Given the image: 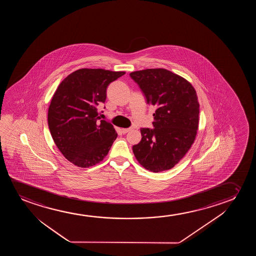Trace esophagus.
I'll list each match as a JSON object with an SVG mask.
<instances>
[{
	"label": "esophagus",
	"instance_id": "34e87169",
	"mask_svg": "<svg viewBox=\"0 0 256 256\" xmlns=\"http://www.w3.org/2000/svg\"><path fill=\"white\" fill-rule=\"evenodd\" d=\"M130 130H131V128H122V134H126L128 132H130Z\"/></svg>",
	"mask_w": 256,
	"mask_h": 256
}]
</instances>
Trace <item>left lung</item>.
<instances>
[{
	"mask_svg": "<svg viewBox=\"0 0 256 256\" xmlns=\"http://www.w3.org/2000/svg\"><path fill=\"white\" fill-rule=\"evenodd\" d=\"M130 75L147 104L156 108L154 128H140L142 140L134 145V154L148 170H168L186 156L196 138L200 114L196 91L186 78L162 68Z\"/></svg>",
	"mask_w": 256,
	"mask_h": 256,
	"instance_id": "left-lung-1",
	"label": "left lung"
}]
</instances>
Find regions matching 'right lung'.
Instances as JSON below:
<instances>
[{
	"instance_id": "obj_1",
	"label": "right lung",
	"mask_w": 256,
	"mask_h": 256,
	"mask_svg": "<svg viewBox=\"0 0 256 256\" xmlns=\"http://www.w3.org/2000/svg\"><path fill=\"white\" fill-rule=\"evenodd\" d=\"M125 72L80 69L56 88L48 110L53 140L68 161L80 168L102 162L117 133L111 123L100 120L97 106L106 98L108 84Z\"/></svg>"
}]
</instances>
